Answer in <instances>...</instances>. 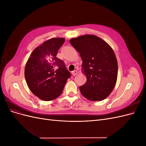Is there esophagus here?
<instances>
[{
	"mask_svg": "<svg viewBox=\"0 0 146 146\" xmlns=\"http://www.w3.org/2000/svg\"><path fill=\"white\" fill-rule=\"evenodd\" d=\"M72 76H76V75L77 74V71L76 70H73V71L72 72Z\"/></svg>",
	"mask_w": 146,
	"mask_h": 146,
	"instance_id": "1",
	"label": "esophagus"
}]
</instances>
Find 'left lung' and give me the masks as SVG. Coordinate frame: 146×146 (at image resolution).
<instances>
[{"mask_svg": "<svg viewBox=\"0 0 146 146\" xmlns=\"http://www.w3.org/2000/svg\"><path fill=\"white\" fill-rule=\"evenodd\" d=\"M70 43L80 54L86 82L80 86L81 94L91 101L106 99L115 86L117 61L108 44L95 35L72 38Z\"/></svg>", "mask_w": 146, "mask_h": 146, "instance_id": "8db88e82", "label": "left lung"}]
</instances>
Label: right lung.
Wrapping results in <instances>:
<instances>
[{"mask_svg": "<svg viewBox=\"0 0 146 146\" xmlns=\"http://www.w3.org/2000/svg\"><path fill=\"white\" fill-rule=\"evenodd\" d=\"M65 39H48L37 47L29 58L25 78L30 91L39 99L52 100L59 97L67 80L71 76L63 60L56 57Z\"/></svg>", "mask_w": 146, "mask_h": 146, "instance_id": "add662e5", "label": "right lung"}]
</instances>
